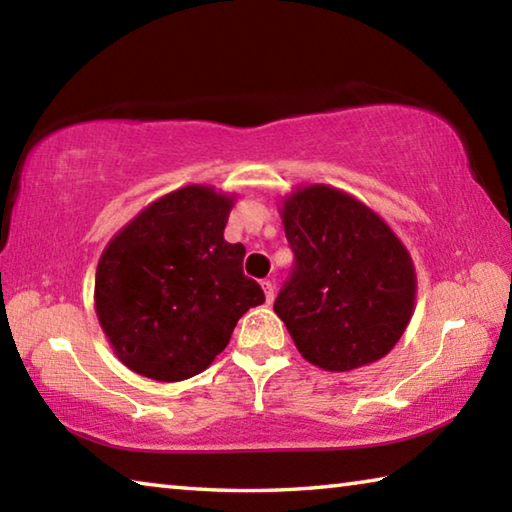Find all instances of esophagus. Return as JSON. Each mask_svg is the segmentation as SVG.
Masks as SVG:
<instances>
[{"instance_id": "obj_1", "label": "esophagus", "mask_w": 512, "mask_h": 512, "mask_svg": "<svg viewBox=\"0 0 512 512\" xmlns=\"http://www.w3.org/2000/svg\"><path fill=\"white\" fill-rule=\"evenodd\" d=\"M262 287H264L266 302H273V298H275V282L273 280H264Z\"/></svg>"}]
</instances>
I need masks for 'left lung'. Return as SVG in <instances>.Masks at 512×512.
Masks as SVG:
<instances>
[{"mask_svg": "<svg viewBox=\"0 0 512 512\" xmlns=\"http://www.w3.org/2000/svg\"><path fill=\"white\" fill-rule=\"evenodd\" d=\"M280 214L296 262L273 309L298 352L329 372L386 357L415 305L409 250L368 205L336 187H302Z\"/></svg>", "mask_w": 512, "mask_h": 512, "instance_id": "1", "label": "left lung"}]
</instances>
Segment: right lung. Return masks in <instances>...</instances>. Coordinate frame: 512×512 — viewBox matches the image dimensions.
<instances>
[{
  "mask_svg": "<svg viewBox=\"0 0 512 512\" xmlns=\"http://www.w3.org/2000/svg\"><path fill=\"white\" fill-rule=\"evenodd\" d=\"M235 196L187 185L158 198L103 250L94 309L124 366L155 381L203 372L237 320L264 302L246 248L223 239Z\"/></svg>",
  "mask_w": 512,
  "mask_h": 512,
  "instance_id": "obj_1",
  "label": "right lung"
}]
</instances>
